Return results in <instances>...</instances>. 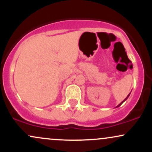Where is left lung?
Segmentation results:
<instances>
[{"label": "left lung", "mask_w": 152, "mask_h": 152, "mask_svg": "<svg viewBox=\"0 0 152 152\" xmlns=\"http://www.w3.org/2000/svg\"><path fill=\"white\" fill-rule=\"evenodd\" d=\"M130 94H131V93H129V95H128V96H126V99H124V101H123V102H121V103H120V104H118V105L117 106H116V107H118V106H121V104H123V103H124V102H125V101H126V99L129 98V96Z\"/></svg>", "instance_id": "8db88e82"}]
</instances>
